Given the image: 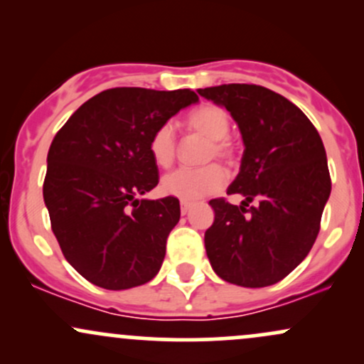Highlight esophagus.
<instances>
[{
  "label": "esophagus",
  "mask_w": 364,
  "mask_h": 364,
  "mask_svg": "<svg viewBox=\"0 0 364 364\" xmlns=\"http://www.w3.org/2000/svg\"><path fill=\"white\" fill-rule=\"evenodd\" d=\"M191 207H193V203H190V202H181V214H183V215L188 214Z\"/></svg>",
  "instance_id": "1"
}]
</instances>
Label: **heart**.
<instances>
[{
    "mask_svg": "<svg viewBox=\"0 0 364 364\" xmlns=\"http://www.w3.org/2000/svg\"><path fill=\"white\" fill-rule=\"evenodd\" d=\"M185 128L193 135L208 140L203 150L202 161L214 159L231 164L235 161V145L229 140L231 119L223 107L215 104H202L185 118ZM149 152L159 168L168 169L173 166L178 154V141L174 127L162 123L154 129L149 140ZM225 183V174L220 166L207 164L196 169H178L162 178L161 188L166 195L174 196L181 202H193L202 196L217 193Z\"/></svg>",
    "mask_w": 364,
    "mask_h": 364,
    "instance_id": "b5f03b06",
    "label": "heart"
}]
</instances>
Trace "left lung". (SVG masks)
Listing matches in <instances>:
<instances>
[{"label": "left lung", "instance_id": "left-lung-1", "mask_svg": "<svg viewBox=\"0 0 364 364\" xmlns=\"http://www.w3.org/2000/svg\"><path fill=\"white\" fill-rule=\"evenodd\" d=\"M198 94L231 112L245 144L228 188L245 200L208 202L215 217L205 231L207 257L224 281L272 286L306 258L318 236L332 188L323 141L298 106L262 85L228 83Z\"/></svg>", "mask_w": 364, "mask_h": 364}]
</instances>
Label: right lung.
Listing matches in <instances>:
<instances>
[{"instance_id": "1", "label": "right lung", "mask_w": 364, "mask_h": 364, "mask_svg": "<svg viewBox=\"0 0 364 364\" xmlns=\"http://www.w3.org/2000/svg\"><path fill=\"white\" fill-rule=\"evenodd\" d=\"M198 101L193 90L116 87L83 102L54 136L43 195L51 229L82 277L121 291L154 279L179 200H139L159 183L154 129Z\"/></svg>"}]
</instances>
